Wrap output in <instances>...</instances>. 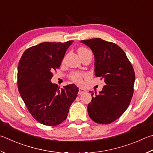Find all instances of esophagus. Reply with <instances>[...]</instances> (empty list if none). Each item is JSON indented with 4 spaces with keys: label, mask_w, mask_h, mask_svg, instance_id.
Instances as JSON below:
<instances>
[{
    "label": "esophagus",
    "mask_w": 153,
    "mask_h": 153,
    "mask_svg": "<svg viewBox=\"0 0 153 153\" xmlns=\"http://www.w3.org/2000/svg\"><path fill=\"white\" fill-rule=\"evenodd\" d=\"M85 92H86V90L84 89H82V88L79 87V92H78L79 95H81V94H82V93H84Z\"/></svg>",
    "instance_id": "obj_1"
}]
</instances>
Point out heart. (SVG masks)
<instances>
[{
  "mask_svg": "<svg viewBox=\"0 0 153 153\" xmlns=\"http://www.w3.org/2000/svg\"><path fill=\"white\" fill-rule=\"evenodd\" d=\"M86 48H81L78 50V52L79 53H81L83 52H85V51H87ZM83 76V74L80 73V72H72V73L70 75V79H71V81H73L74 82H76V83H81L82 82V78Z\"/></svg>",
  "mask_w": 153,
  "mask_h": 153,
  "instance_id": "heart-1",
  "label": "heart"
}]
</instances>
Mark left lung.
Here are the masks:
<instances>
[{
  "instance_id": "1",
  "label": "left lung",
  "mask_w": 153,
  "mask_h": 153,
  "mask_svg": "<svg viewBox=\"0 0 153 153\" xmlns=\"http://www.w3.org/2000/svg\"><path fill=\"white\" fill-rule=\"evenodd\" d=\"M91 49L95 56V74L104 79L102 91L91 93L88 104L89 116L93 121L108 124L118 119L132 100L135 73L132 64L121 48L101 38L81 40Z\"/></svg>"
}]
</instances>
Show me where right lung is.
<instances>
[{"label":"right lung","mask_w":153,"mask_h":153,"mask_svg":"<svg viewBox=\"0 0 153 153\" xmlns=\"http://www.w3.org/2000/svg\"><path fill=\"white\" fill-rule=\"evenodd\" d=\"M72 42L41 43L27 49L19 62L17 86L21 98L31 116L48 126L66 119L77 97L79 88L74 84L60 89L50 81Z\"/></svg>","instance_id":"right-lung-1"}]
</instances>
